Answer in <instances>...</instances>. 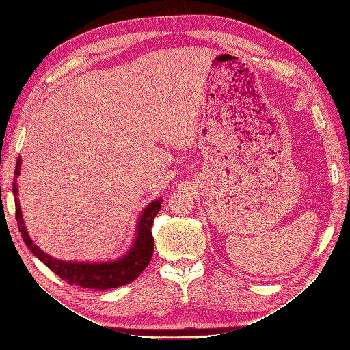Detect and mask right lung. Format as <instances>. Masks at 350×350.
I'll use <instances>...</instances> for the list:
<instances>
[{"label": "right lung", "instance_id": "right-lung-1", "mask_svg": "<svg viewBox=\"0 0 350 350\" xmlns=\"http://www.w3.org/2000/svg\"><path fill=\"white\" fill-rule=\"evenodd\" d=\"M20 167H22V159H17L16 171H14V181H13V194H14V203H16V219L18 230L22 234V238L27 248L31 251L33 256H36L42 262L48 266L54 271L58 278L66 280L68 284H77L86 289H113L118 286L129 284L134 279H137L144 271V269L149 266V262L153 256V247L154 241L152 235V226L154 216L159 213L162 207V198H157L147 206L140 219L137 220V234L133 242V247L129 252L122 256L121 258L115 261L107 262H79V261H62L54 257L48 256L45 251H42L35 242L29 237L23 216L22 208H20L18 196V185L17 178L20 175Z\"/></svg>", "mask_w": 350, "mask_h": 350}]
</instances>
